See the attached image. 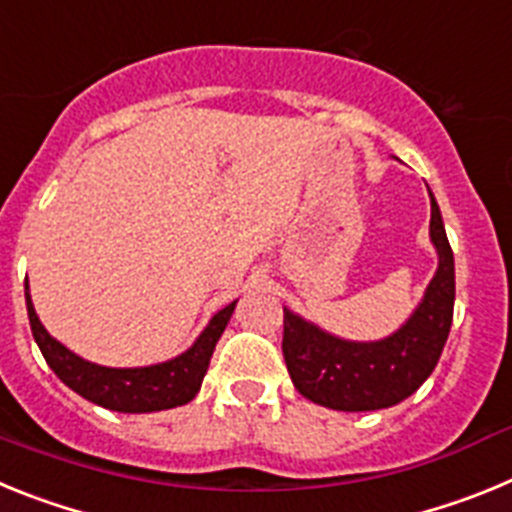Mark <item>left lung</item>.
I'll return each mask as SVG.
<instances>
[{"mask_svg": "<svg viewBox=\"0 0 512 512\" xmlns=\"http://www.w3.org/2000/svg\"><path fill=\"white\" fill-rule=\"evenodd\" d=\"M431 238L438 271L413 318L377 343L333 338L284 312L282 351L297 392L323 408L361 413L392 408L431 377L454 318V253L431 194Z\"/></svg>", "mask_w": 512, "mask_h": 512, "instance_id": "8db88e82", "label": "left lung"}]
</instances>
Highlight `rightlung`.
<instances>
[{
  "mask_svg": "<svg viewBox=\"0 0 512 512\" xmlns=\"http://www.w3.org/2000/svg\"><path fill=\"white\" fill-rule=\"evenodd\" d=\"M25 302L35 343L40 346V354L45 356L56 377L66 387L79 392L81 397H87L89 402L115 410V413H156V410H169L192 400L200 392L215 343L223 336L235 307V302H230L228 307L217 312L187 354L176 356L166 364L143 366V369H107V366L79 359L56 338L48 336V330L40 325L38 315H35L27 289Z\"/></svg>",
  "mask_w": 512,
  "mask_h": 512,
  "instance_id": "right-lung-1",
  "label": "right lung"
}]
</instances>
